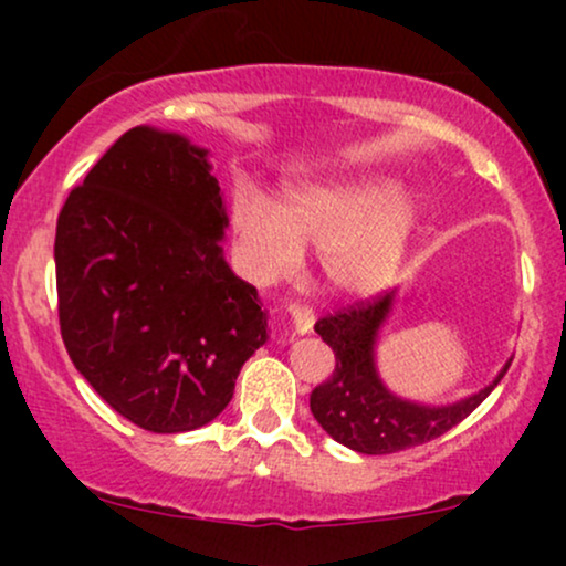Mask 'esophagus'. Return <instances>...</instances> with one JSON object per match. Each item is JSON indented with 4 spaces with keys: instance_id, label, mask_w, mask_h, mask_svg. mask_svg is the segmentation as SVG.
Returning a JSON list of instances; mask_svg holds the SVG:
<instances>
[{
    "instance_id": "34e87169",
    "label": "esophagus",
    "mask_w": 566,
    "mask_h": 566,
    "mask_svg": "<svg viewBox=\"0 0 566 566\" xmlns=\"http://www.w3.org/2000/svg\"><path fill=\"white\" fill-rule=\"evenodd\" d=\"M290 316H292V324H295V333H311L314 329V311L308 308V305H301V303H292L290 305Z\"/></svg>"
}]
</instances>
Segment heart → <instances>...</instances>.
Wrapping results in <instances>:
<instances>
[{
	"label": "heart",
	"instance_id": "1",
	"mask_svg": "<svg viewBox=\"0 0 566 566\" xmlns=\"http://www.w3.org/2000/svg\"><path fill=\"white\" fill-rule=\"evenodd\" d=\"M231 216L255 276H287L301 265L303 247H316L335 290L367 292L399 263L415 226V205L407 193H396L391 178L354 172L292 186L282 210L242 186Z\"/></svg>",
	"mask_w": 566,
	"mask_h": 566
}]
</instances>
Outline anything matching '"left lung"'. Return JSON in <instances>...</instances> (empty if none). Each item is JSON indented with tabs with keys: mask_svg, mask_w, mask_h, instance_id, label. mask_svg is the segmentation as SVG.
Wrapping results in <instances>:
<instances>
[{
	"mask_svg": "<svg viewBox=\"0 0 566 566\" xmlns=\"http://www.w3.org/2000/svg\"><path fill=\"white\" fill-rule=\"evenodd\" d=\"M394 292H378L337 308L316 322V333L333 348L335 369L311 391V412L335 441L365 454H388L439 439L465 420L509 373L511 361L484 391L447 407L399 399L382 386L375 369V340L391 311Z\"/></svg>",
	"mask_w": 566,
	"mask_h": 566,
	"instance_id": "1",
	"label": "left lung"
}]
</instances>
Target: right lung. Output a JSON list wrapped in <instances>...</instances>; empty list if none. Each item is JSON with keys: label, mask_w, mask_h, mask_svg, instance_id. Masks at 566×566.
Returning a JSON list of instances; mask_svg holds the SVG:
<instances>
[{"label": "right lung", "mask_w": 566, "mask_h": 566, "mask_svg": "<svg viewBox=\"0 0 566 566\" xmlns=\"http://www.w3.org/2000/svg\"><path fill=\"white\" fill-rule=\"evenodd\" d=\"M226 218L205 148L133 127L57 216L61 335L74 367L151 433L207 426L265 343L258 290L223 261Z\"/></svg>", "instance_id": "add662e5"}]
</instances>
